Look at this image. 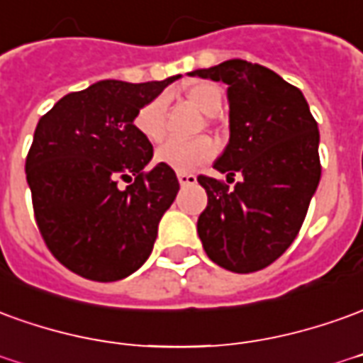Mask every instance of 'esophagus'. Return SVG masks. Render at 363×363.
<instances>
[{
    "label": "esophagus",
    "mask_w": 363,
    "mask_h": 363,
    "mask_svg": "<svg viewBox=\"0 0 363 363\" xmlns=\"http://www.w3.org/2000/svg\"><path fill=\"white\" fill-rule=\"evenodd\" d=\"M177 177H179V182H181V186H192V184H196V174L177 173Z\"/></svg>",
    "instance_id": "obj_1"
}]
</instances>
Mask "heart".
<instances>
[{
    "label": "heart",
    "instance_id": "heart-1",
    "mask_svg": "<svg viewBox=\"0 0 363 363\" xmlns=\"http://www.w3.org/2000/svg\"><path fill=\"white\" fill-rule=\"evenodd\" d=\"M184 96L192 106H196L206 116H214L222 108V90L210 82L190 86ZM164 118H167V102L163 96H157L139 108L133 118V125L149 143H161L167 133ZM214 153H216V143L210 138H196L190 141L173 139L157 149L155 159L157 163L186 173L196 169L199 164L206 163L208 159L214 157Z\"/></svg>",
    "mask_w": 363,
    "mask_h": 363
}]
</instances>
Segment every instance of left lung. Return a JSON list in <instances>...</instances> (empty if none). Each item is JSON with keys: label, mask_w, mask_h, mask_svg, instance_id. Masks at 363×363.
<instances>
[{"label": "left lung", "mask_w": 363, "mask_h": 363, "mask_svg": "<svg viewBox=\"0 0 363 363\" xmlns=\"http://www.w3.org/2000/svg\"><path fill=\"white\" fill-rule=\"evenodd\" d=\"M228 84L230 143L214 163L228 182L199 174L208 204L199 216L204 252L234 273L271 265L295 242L320 181L318 125L303 92L273 70L232 58L190 72Z\"/></svg>", "instance_id": "1"}]
</instances>
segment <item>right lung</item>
Instances as JSON below:
<instances>
[{"label": "right lung", "mask_w": 363, "mask_h": 363, "mask_svg": "<svg viewBox=\"0 0 363 363\" xmlns=\"http://www.w3.org/2000/svg\"><path fill=\"white\" fill-rule=\"evenodd\" d=\"M177 78L102 80L67 94L37 123L25 159L35 222L49 252L80 277H128L153 250L181 186L167 164L145 171L153 145L133 118Z\"/></svg>", "instance_id": "right-lung-1"}]
</instances>
